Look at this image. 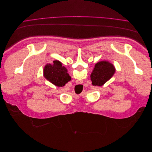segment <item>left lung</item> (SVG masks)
Instances as JSON below:
<instances>
[{
  "instance_id": "8db88e82",
  "label": "left lung",
  "mask_w": 152,
  "mask_h": 152,
  "mask_svg": "<svg viewBox=\"0 0 152 152\" xmlns=\"http://www.w3.org/2000/svg\"><path fill=\"white\" fill-rule=\"evenodd\" d=\"M115 72L113 64L107 61H102L95 65L91 74L92 84L94 86H102L111 79Z\"/></svg>"
}]
</instances>
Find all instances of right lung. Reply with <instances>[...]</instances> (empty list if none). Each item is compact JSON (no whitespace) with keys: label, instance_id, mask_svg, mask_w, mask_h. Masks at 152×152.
<instances>
[{"label":"right lung","instance_id":"1","mask_svg":"<svg viewBox=\"0 0 152 152\" xmlns=\"http://www.w3.org/2000/svg\"><path fill=\"white\" fill-rule=\"evenodd\" d=\"M44 76L48 80L58 87L64 86L71 80V77L67 73V69L57 60L44 66Z\"/></svg>","mask_w":152,"mask_h":152}]
</instances>
